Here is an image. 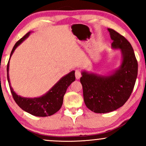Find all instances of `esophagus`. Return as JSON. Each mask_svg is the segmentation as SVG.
<instances>
[{"label": "esophagus", "mask_w": 146, "mask_h": 146, "mask_svg": "<svg viewBox=\"0 0 146 146\" xmlns=\"http://www.w3.org/2000/svg\"><path fill=\"white\" fill-rule=\"evenodd\" d=\"M75 78H76L77 80H78V79H80V78H81L82 75H81V73H80V71L76 70V71H75Z\"/></svg>", "instance_id": "34e87169"}]
</instances>
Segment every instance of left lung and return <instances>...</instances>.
<instances>
[{
  "label": "left lung",
  "mask_w": 146,
  "mask_h": 146,
  "mask_svg": "<svg viewBox=\"0 0 146 146\" xmlns=\"http://www.w3.org/2000/svg\"><path fill=\"white\" fill-rule=\"evenodd\" d=\"M113 40L112 48L120 49V66L109 75L82 72L84 101L86 107L96 113H106L121 107L130 98L138 73V63L131 44L115 30L108 29Z\"/></svg>",
  "instance_id": "1"
}]
</instances>
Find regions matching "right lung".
Here are the masks:
<instances>
[{"label": "right lung", "mask_w": 146, "mask_h": 146, "mask_svg": "<svg viewBox=\"0 0 146 146\" xmlns=\"http://www.w3.org/2000/svg\"><path fill=\"white\" fill-rule=\"evenodd\" d=\"M31 33V31L28 32L21 40H19L13 47L12 51L10 54V58L12 56L15 49L20 44L27 38ZM9 58V60H10ZM9 60L7 66V80L9 82V88L11 94L14 98V101L18 105V106L27 113L37 117H47L53 115L60 109L63 103V98L66 93V89L75 80V71H72L67 75L62 77L46 93L39 98H28L18 95L13 90L11 86L9 77Z\"/></svg>", "instance_id": "obj_1"}]
</instances>
